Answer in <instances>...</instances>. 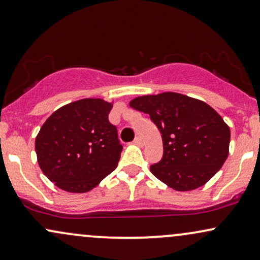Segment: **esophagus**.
Segmentation results:
<instances>
[{
	"mask_svg": "<svg viewBox=\"0 0 260 260\" xmlns=\"http://www.w3.org/2000/svg\"><path fill=\"white\" fill-rule=\"evenodd\" d=\"M134 143H135V145H137V146H142L143 145L142 137H141V136L135 137V140H134Z\"/></svg>",
	"mask_w": 260,
	"mask_h": 260,
	"instance_id": "obj_1",
	"label": "esophagus"
}]
</instances>
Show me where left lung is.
<instances>
[{
    "label": "left lung",
    "mask_w": 260,
    "mask_h": 260,
    "mask_svg": "<svg viewBox=\"0 0 260 260\" xmlns=\"http://www.w3.org/2000/svg\"><path fill=\"white\" fill-rule=\"evenodd\" d=\"M129 105L148 113L161 134L164 154L150 171L168 187L194 190L210 181L228 158L230 129L206 102L168 91L139 96Z\"/></svg>",
    "instance_id": "8db88e82"
}]
</instances>
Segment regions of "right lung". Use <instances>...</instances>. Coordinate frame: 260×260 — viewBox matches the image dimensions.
I'll return each instance as SVG.
<instances>
[{
    "mask_svg": "<svg viewBox=\"0 0 260 260\" xmlns=\"http://www.w3.org/2000/svg\"><path fill=\"white\" fill-rule=\"evenodd\" d=\"M113 102L82 99L56 110L35 141L46 177L70 193H86L117 168L123 147L108 120Z\"/></svg>",
    "mask_w": 260,
    "mask_h": 260,
    "instance_id": "obj_1",
    "label": "right lung"
}]
</instances>
